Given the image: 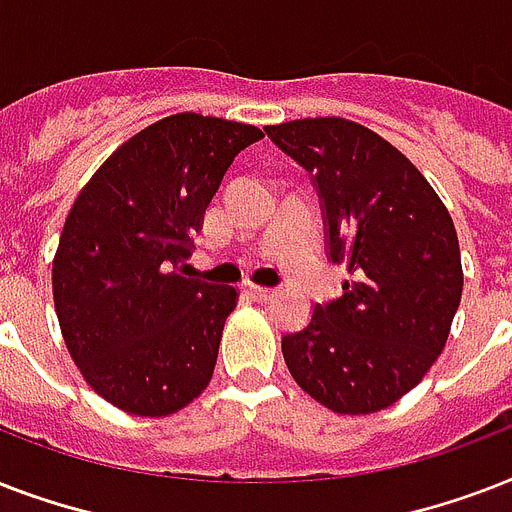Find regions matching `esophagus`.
<instances>
[{
	"label": "esophagus",
	"instance_id": "obj_1",
	"mask_svg": "<svg viewBox=\"0 0 512 512\" xmlns=\"http://www.w3.org/2000/svg\"><path fill=\"white\" fill-rule=\"evenodd\" d=\"M244 292H247L252 300H257V303H268V300L273 297V289L257 287V284H244Z\"/></svg>",
	"mask_w": 512,
	"mask_h": 512
}]
</instances>
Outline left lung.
<instances>
[{
    "label": "left lung",
    "instance_id": "8db88e82",
    "mask_svg": "<svg viewBox=\"0 0 512 512\" xmlns=\"http://www.w3.org/2000/svg\"><path fill=\"white\" fill-rule=\"evenodd\" d=\"M319 193L327 257L350 273L281 337L300 388L337 414L396 404L444 350L462 297L460 241L420 170L361 124L324 116L265 127Z\"/></svg>",
    "mask_w": 512,
    "mask_h": 512
}]
</instances>
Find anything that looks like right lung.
<instances>
[{
	"label": "right lung",
	"mask_w": 512,
	"mask_h": 512,
	"mask_svg": "<svg viewBox=\"0 0 512 512\" xmlns=\"http://www.w3.org/2000/svg\"><path fill=\"white\" fill-rule=\"evenodd\" d=\"M252 124L175 114L108 156L76 196L52 263L68 353L108 404L164 417L212 380L236 289L188 279L204 209Z\"/></svg>",
	"instance_id": "right-lung-1"
}]
</instances>
